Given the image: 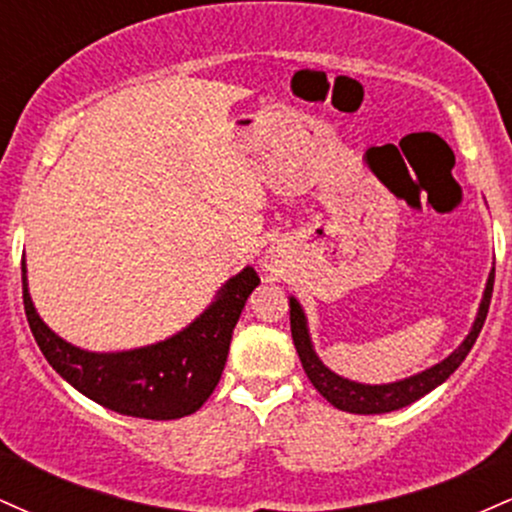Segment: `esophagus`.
<instances>
[{"label": "esophagus", "mask_w": 512, "mask_h": 512, "mask_svg": "<svg viewBox=\"0 0 512 512\" xmlns=\"http://www.w3.org/2000/svg\"><path fill=\"white\" fill-rule=\"evenodd\" d=\"M264 269H267V272H274V264L272 262H264Z\"/></svg>", "instance_id": "esophagus-1"}]
</instances>
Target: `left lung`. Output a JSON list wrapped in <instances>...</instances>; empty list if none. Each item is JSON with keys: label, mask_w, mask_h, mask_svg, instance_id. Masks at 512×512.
I'll return each instance as SVG.
<instances>
[{"label": "left lung", "mask_w": 512, "mask_h": 512, "mask_svg": "<svg viewBox=\"0 0 512 512\" xmlns=\"http://www.w3.org/2000/svg\"><path fill=\"white\" fill-rule=\"evenodd\" d=\"M491 293H493V272L489 274V281H486L484 298H481V303H479L477 320H474L472 330H469L467 337H464V342L457 346V349L452 351L448 358H443V361L436 363V366L421 370V373H416V375H409V378H404V380H397V383L363 385V383H354V380L332 373V370L320 361V356L315 354L301 303L291 296L289 305H291L293 344H296L298 358H301L305 375H308L310 383L315 385V390L320 392V395L325 397L332 407L349 411V414H385V411L402 409V407H407V404L416 402V399L428 395V392L436 390L438 385H443L445 380H448L450 375L460 368V363L467 358L469 351H472L474 342H477L481 327H484L486 313H489Z\"/></svg>", "instance_id": "8db88e82"}]
</instances>
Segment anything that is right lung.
Instances as JSON below:
<instances>
[{"instance_id":"add662e5","label":"right lung","mask_w":512,"mask_h":512,"mask_svg":"<svg viewBox=\"0 0 512 512\" xmlns=\"http://www.w3.org/2000/svg\"><path fill=\"white\" fill-rule=\"evenodd\" d=\"M23 308L43 356L81 395L137 419H182L207 402L219 385L233 327L260 276L245 267L223 284L216 301L185 330L142 349L96 354L64 342L40 320L21 264Z\"/></svg>"}]
</instances>
